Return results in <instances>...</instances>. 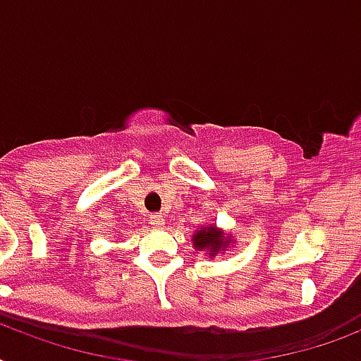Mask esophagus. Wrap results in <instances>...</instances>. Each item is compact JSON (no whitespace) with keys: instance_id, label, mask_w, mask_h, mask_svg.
<instances>
[{"instance_id":"esophagus-1","label":"esophagus","mask_w":361,"mask_h":361,"mask_svg":"<svg viewBox=\"0 0 361 361\" xmlns=\"http://www.w3.org/2000/svg\"><path fill=\"white\" fill-rule=\"evenodd\" d=\"M149 223H152L153 226H163L164 225V217L161 214L149 215Z\"/></svg>"}]
</instances>
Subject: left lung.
I'll return each instance as SVG.
<instances>
[{"instance_id":"1","label":"left lung","mask_w":361,"mask_h":361,"mask_svg":"<svg viewBox=\"0 0 361 361\" xmlns=\"http://www.w3.org/2000/svg\"><path fill=\"white\" fill-rule=\"evenodd\" d=\"M192 243H195V247H197V249H204V247H206V249H209V251H212L209 255L214 257L215 252L221 251V249H223V245H228L231 241L226 240V238L223 236L221 232L215 231V226H209V228L206 226L204 231H198L197 234L192 236Z\"/></svg>"}]
</instances>
